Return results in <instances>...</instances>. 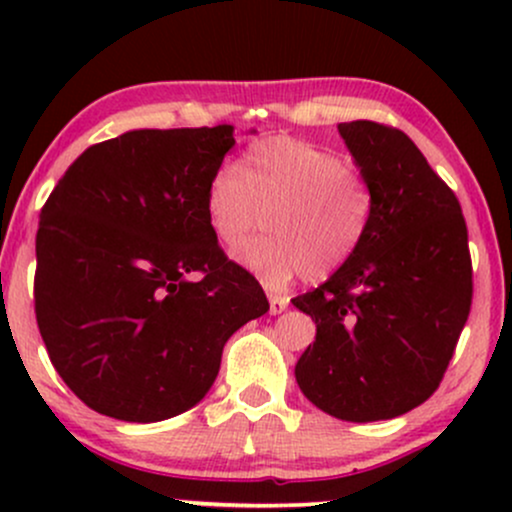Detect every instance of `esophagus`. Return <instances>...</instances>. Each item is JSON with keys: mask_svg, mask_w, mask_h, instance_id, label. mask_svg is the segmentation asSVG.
<instances>
[{"mask_svg": "<svg viewBox=\"0 0 512 512\" xmlns=\"http://www.w3.org/2000/svg\"><path fill=\"white\" fill-rule=\"evenodd\" d=\"M286 308H289V298L281 296V293H269V313L281 315Z\"/></svg>", "mask_w": 512, "mask_h": 512, "instance_id": "1", "label": "esophagus"}]
</instances>
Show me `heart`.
I'll list each match as a JSON object with an SVG mask.
<instances>
[{
	"label": "heart",
	"mask_w": 512,
	"mask_h": 512,
	"mask_svg": "<svg viewBox=\"0 0 512 512\" xmlns=\"http://www.w3.org/2000/svg\"><path fill=\"white\" fill-rule=\"evenodd\" d=\"M370 207L361 173L334 151L293 137L252 144L240 170L216 168L204 199L211 233L226 250L240 248L264 216L269 233L245 245L238 262L272 286L337 272L361 243Z\"/></svg>",
	"instance_id": "b5f03b06"
}]
</instances>
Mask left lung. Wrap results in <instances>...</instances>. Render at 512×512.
Here are the masks:
<instances>
[{
	"label": "left lung",
	"instance_id": "8db88e82",
	"mask_svg": "<svg viewBox=\"0 0 512 512\" xmlns=\"http://www.w3.org/2000/svg\"><path fill=\"white\" fill-rule=\"evenodd\" d=\"M339 134L373 207L349 260L293 298L317 327L296 380L317 409L366 424L438 390L472 308V257L455 192L407 134L370 120Z\"/></svg>",
	"mask_w": 512,
	"mask_h": 512
}]
</instances>
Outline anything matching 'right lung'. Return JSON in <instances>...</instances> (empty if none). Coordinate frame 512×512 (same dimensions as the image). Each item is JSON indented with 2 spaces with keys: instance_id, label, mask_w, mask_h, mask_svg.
Wrapping results in <instances>:
<instances>
[{
  "instance_id": "1",
  "label": "right lung",
  "mask_w": 512,
  "mask_h": 512,
  "mask_svg": "<svg viewBox=\"0 0 512 512\" xmlns=\"http://www.w3.org/2000/svg\"><path fill=\"white\" fill-rule=\"evenodd\" d=\"M233 144L231 125L125 132L88 146L40 211L35 320L98 414L154 424L192 409L228 337L269 310L204 209Z\"/></svg>"
}]
</instances>
